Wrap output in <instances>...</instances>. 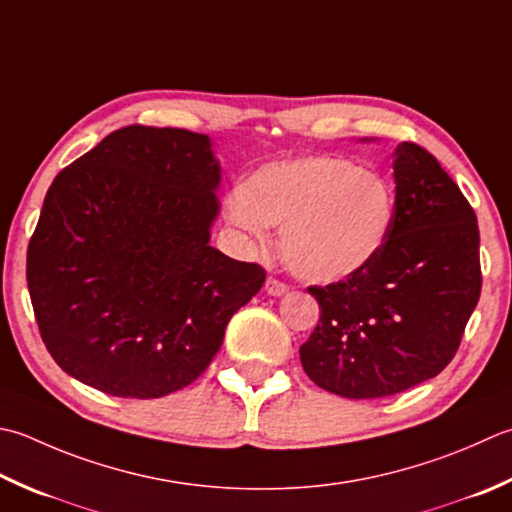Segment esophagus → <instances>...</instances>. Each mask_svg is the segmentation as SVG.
<instances>
[{
    "label": "esophagus",
    "mask_w": 512,
    "mask_h": 512,
    "mask_svg": "<svg viewBox=\"0 0 512 512\" xmlns=\"http://www.w3.org/2000/svg\"><path fill=\"white\" fill-rule=\"evenodd\" d=\"M264 288H266V293L273 295V297H282V295H286L288 290H290L284 282H279V279H275V277H268Z\"/></svg>",
    "instance_id": "1"
}]
</instances>
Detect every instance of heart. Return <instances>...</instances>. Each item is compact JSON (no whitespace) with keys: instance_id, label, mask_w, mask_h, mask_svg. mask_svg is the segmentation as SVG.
<instances>
[{"instance_id":"obj_1","label":"heart","mask_w":512,"mask_h":512,"mask_svg":"<svg viewBox=\"0 0 512 512\" xmlns=\"http://www.w3.org/2000/svg\"><path fill=\"white\" fill-rule=\"evenodd\" d=\"M395 206V190L377 170L308 155L257 168L242 193L228 199V217L255 239L266 235V226L282 228L284 264L306 282L330 284L382 253Z\"/></svg>"}]
</instances>
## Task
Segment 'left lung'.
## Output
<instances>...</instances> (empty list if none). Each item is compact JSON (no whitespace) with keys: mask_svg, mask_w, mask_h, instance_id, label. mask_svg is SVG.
<instances>
[{"mask_svg":"<svg viewBox=\"0 0 512 512\" xmlns=\"http://www.w3.org/2000/svg\"><path fill=\"white\" fill-rule=\"evenodd\" d=\"M395 222L373 262L310 286L322 315L299 348L313 382L375 399L433 379L455 357L482 293L473 206L426 148L393 153Z\"/></svg>","mask_w":512,"mask_h":512,"instance_id":"obj_1","label":"left lung"}]
</instances>
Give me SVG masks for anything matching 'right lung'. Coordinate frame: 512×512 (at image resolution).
<instances>
[{
	"label": "right lung",
	"instance_id": "add662e5",
	"mask_svg": "<svg viewBox=\"0 0 512 512\" xmlns=\"http://www.w3.org/2000/svg\"><path fill=\"white\" fill-rule=\"evenodd\" d=\"M222 168L208 135L126 126L50 184L26 255L57 366L106 395L193 384L266 270L210 246Z\"/></svg>",
	"mask_w": 512,
	"mask_h": 512
}]
</instances>
